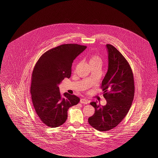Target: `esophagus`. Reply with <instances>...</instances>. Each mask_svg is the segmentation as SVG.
<instances>
[{"instance_id":"esophagus-1","label":"esophagus","mask_w":158,"mask_h":158,"mask_svg":"<svg viewBox=\"0 0 158 158\" xmlns=\"http://www.w3.org/2000/svg\"><path fill=\"white\" fill-rule=\"evenodd\" d=\"M80 102L82 103V104H87L88 103V101L86 99L82 98V99H81Z\"/></svg>"}]
</instances>
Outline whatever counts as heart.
I'll return each mask as SVG.
<instances>
[{
  "label": "heart",
  "instance_id": "obj_1",
  "mask_svg": "<svg viewBox=\"0 0 158 158\" xmlns=\"http://www.w3.org/2000/svg\"><path fill=\"white\" fill-rule=\"evenodd\" d=\"M102 63V60L101 57L98 55H93L89 58V65L96 64L101 67Z\"/></svg>",
  "mask_w": 158,
  "mask_h": 158
}]
</instances>
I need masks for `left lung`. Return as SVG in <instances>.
Segmentation results:
<instances>
[{"label": "left lung", "mask_w": 158, "mask_h": 158, "mask_svg": "<svg viewBox=\"0 0 158 158\" xmlns=\"http://www.w3.org/2000/svg\"><path fill=\"white\" fill-rule=\"evenodd\" d=\"M108 70L101 88L106 104L101 106L97 102L90 104L94 114L88 118L89 124L98 131H105L117 126L127 114L135 95L133 74L127 61L113 45L106 44Z\"/></svg>", "instance_id": "8db88e82"}]
</instances>
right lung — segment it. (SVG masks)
Masks as SVG:
<instances>
[{
    "label": "right lung",
    "instance_id": "obj_1",
    "mask_svg": "<svg viewBox=\"0 0 158 158\" xmlns=\"http://www.w3.org/2000/svg\"><path fill=\"white\" fill-rule=\"evenodd\" d=\"M86 46L66 44L44 53L34 68L31 85L32 104L38 118L49 127L65 123L68 109L77 105L80 98L65 92L60 94L59 85L72 73L73 60Z\"/></svg>",
    "mask_w": 158,
    "mask_h": 158
}]
</instances>
